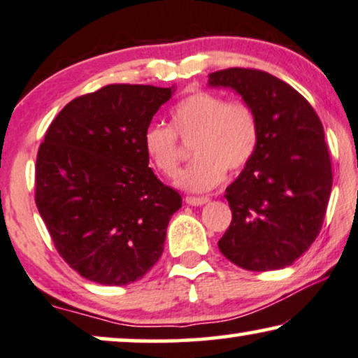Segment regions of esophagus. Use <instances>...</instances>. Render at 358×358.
<instances>
[{
	"instance_id": "1",
	"label": "esophagus",
	"mask_w": 358,
	"mask_h": 358,
	"mask_svg": "<svg viewBox=\"0 0 358 358\" xmlns=\"http://www.w3.org/2000/svg\"><path fill=\"white\" fill-rule=\"evenodd\" d=\"M185 201H187V204H189V206H203V204L209 203V198H206V196H201V198L187 196V198H185Z\"/></svg>"
}]
</instances>
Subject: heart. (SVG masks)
Instances as JSON below:
<instances>
[{
    "instance_id": "heart-1",
    "label": "heart",
    "mask_w": 358,
    "mask_h": 358,
    "mask_svg": "<svg viewBox=\"0 0 358 358\" xmlns=\"http://www.w3.org/2000/svg\"><path fill=\"white\" fill-rule=\"evenodd\" d=\"M178 137L192 139L194 162L176 178L193 193L217 187L229 171H239L254 159L260 124L254 106L244 99H227L211 92H194L178 101L170 113V126L152 124L142 136L150 165L165 176L180 166Z\"/></svg>"
}]
</instances>
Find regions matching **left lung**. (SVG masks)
Returning <instances> with one entry per match:
<instances>
[{"instance_id": "1", "label": "left lung", "mask_w": 358, "mask_h": 358, "mask_svg": "<svg viewBox=\"0 0 358 358\" xmlns=\"http://www.w3.org/2000/svg\"><path fill=\"white\" fill-rule=\"evenodd\" d=\"M209 85L236 90L260 124L254 159L224 194L232 221L219 250L250 271L285 268L316 241L331 196L321 119L306 98L266 71L219 70L209 73Z\"/></svg>"}]
</instances>
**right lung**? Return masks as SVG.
<instances>
[{
	"mask_svg": "<svg viewBox=\"0 0 358 358\" xmlns=\"http://www.w3.org/2000/svg\"><path fill=\"white\" fill-rule=\"evenodd\" d=\"M171 93L106 85L71 99L45 132L36 206L62 259L90 282H137L164 252L182 196L149 169L142 136Z\"/></svg>",
	"mask_w": 358,
	"mask_h": 358,
	"instance_id": "obj_1",
	"label": "right lung"
}]
</instances>
